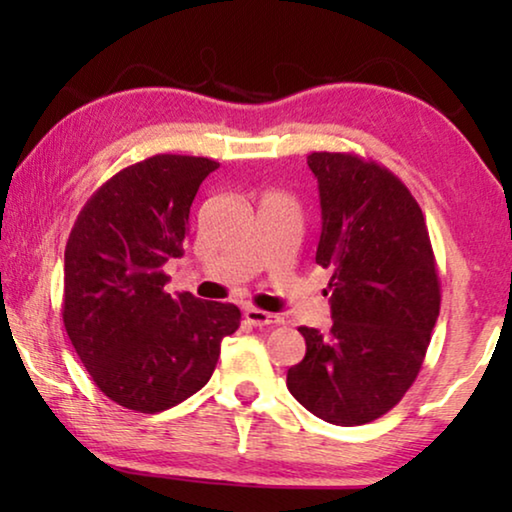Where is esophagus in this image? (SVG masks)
<instances>
[{
    "label": "esophagus",
    "mask_w": 512,
    "mask_h": 512,
    "mask_svg": "<svg viewBox=\"0 0 512 512\" xmlns=\"http://www.w3.org/2000/svg\"><path fill=\"white\" fill-rule=\"evenodd\" d=\"M244 319H247L251 326L282 324V317H277V314H270V312H263V310H256V307H247V310H244Z\"/></svg>",
    "instance_id": "obj_1"
}]
</instances>
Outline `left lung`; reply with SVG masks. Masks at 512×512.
Instances as JSON below:
<instances>
[{
	"label": "left lung",
	"instance_id": "left-lung-1",
	"mask_svg": "<svg viewBox=\"0 0 512 512\" xmlns=\"http://www.w3.org/2000/svg\"><path fill=\"white\" fill-rule=\"evenodd\" d=\"M317 263L333 272L328 333L300 326L307 352L289 368L293 398L328 424L387 415L422 370L440 312L429 230L401 179L356 153L314 151Z\"/></svg>",
	"mask_w": 512,
	"mask_h": 512
}]
</instances>
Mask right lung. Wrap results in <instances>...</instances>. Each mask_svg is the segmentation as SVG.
<instances>
[{
  "mask_svg": "<svg viewBox=\"0 0 512 512\" xmlns=\"http://www.w3.org/2000/svg\"><path fill=\"white\" fill-rule=\"evenodd\" d=\"M219 163L158 153L90 195L65 249L62 321L97 389L128 410L163 412L212 377L242 314L170 296L163 268L184 254L195 193Z\"/></svg>",
  "mask_w": 512,
  "mask_h": 512,
  "instance_id": "add662e5",
  "label": "right lung"
}]
</instances>
